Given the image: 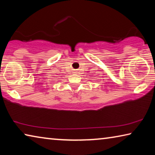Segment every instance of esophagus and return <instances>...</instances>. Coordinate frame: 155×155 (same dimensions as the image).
<instances>
[{
  "mask_svg": "<svg viewBox=\"0 0 155 155\" xmlns=\"http://www.w3.org/2000/svg\"><path fill=\"white\" fill-rule=\"evenodd\" d=\"M76 72H75V73H76Z\"/></svg>",
  "mask_w": 155,
  "mask_h": 155,
  "instance_id": "34e87169",
  "label": "esophagus"
}]
</instances>
